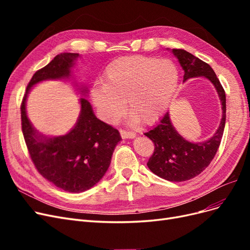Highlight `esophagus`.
Returning a JSON list of instances; mask_svg holds the SVG:
<instances>
[{
    "instance_id": "1",
    "label": "esophagus",
    "mask_w": 250,
    "mask_h": 250,
    "mask_svg": "<svg viewBox=\"0 0 250 250\" xmlns=\"http://www.w3.org/2000/svg\"><path fill=\"white\" fill-rule=\"evenodd\" d=\"M120 133L122 139H133L135 138V135H137L133 131H128L124 129H120Z\"/></svg>"
}]
</instances>
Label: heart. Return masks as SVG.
Segmentation results:
<instances>
[{"label":"heart","mask_w":250,"mask_h":250,"mask_svg":"<svg viewBox=\"0 0 250 250\" xmlns=\"http://www.w3.org/2000/svg\"><path fill=\"white\" fill-rule=\"evenodd\" d=\"M178 82V70L170 60L127 56L106 66L104 84L95 85L90 96L105 122L122 116L126 99L133 122L151 124L168 108Z\"/></svg>","instance_id":"obj_1"}]
</instances>
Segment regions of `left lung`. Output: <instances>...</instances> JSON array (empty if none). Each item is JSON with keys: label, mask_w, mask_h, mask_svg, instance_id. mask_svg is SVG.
I'll return each instance as SVG.
<instances>
[{"label": "left lung", "mask_w": 250, "mask_h": 250, "mask_svg": "<svg viewBox=\"0 0 250 250\" xmlns=\"http://www.w3.org/2000/svg\"><path fill=\"white\" fill-rule=\"evenodd\" d=\"M185 72L184 82L190 78L204 77L215 86L222 104V119L217 131L209 140L192 143L185 140L172 125L169 112L160 123L145 133L154 143V152L147 163L155 175L169 181H186L199 174L213 161L220 146L226 119V98L214 70L199 58L185 50L172 49Z\"/></svg>", "instance_id": "8db88e82"}]
</instances>
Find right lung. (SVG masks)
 Returning <instances> with one entry per match:
<instances>
[{
    "mask_svg": "<svg viewBox=\"0 0 250 250\" xmlns=\"http://www.w3.org/2000/svg\"><path fill=\"white\" fill-rule=\"evenodd\" d=\"M78 53H62L50 63L37 71L27 85L21 105V130L37 171L57 188L71 193L84 192L94 187L106 173L120 132L102 122L85 98H80L81 110L76 125L62 137L49 138L35 130L27 117V96L35 84L43 80L71 77V69ZM87 94V87H81Z\"/></svg>",
    "mask_w": 250,
    "mask_h": 250,
    "instance_id": "obj_1",
    "label": "right lung"
}]
</instances>
